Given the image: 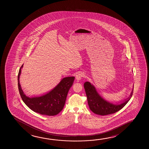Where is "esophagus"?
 <instances>
[{
  "label": "esophagus",
  "instance_id": "34e87169",
  "mask_svg": "<svg viewBox=\"0 0 149 149\" xmlns=\"http://www.w3.org/2000/svg\"><path fill=\"white\" fill-rule=\"evenodd\" d=\"M84 77V74L83 73H79L76 75L75 78L77 80H81V78Z\"/></svg>",
  "mask_w": 149,
  "mask_h": 149
}]
</instances>
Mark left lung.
Wrapping results in <instances>:
<instances>
[{
    "instance_id": "left-lung-1",
    "label": "left lung",
    "mask_w": 149,
    "mask_h": 149,
    "mask_svg": "<svg viewBox=\"0 0 149 149\" xmlns=\"http://www.w3.org/2000/svg\"><path fill=\"white\" fill-rule=\"evenodd\" d=\"M84 87L90 110L96 114L100 115L111 114L121 110L129 101L132 94V91L128 100L120 104L116 105L104 100L97 92L95 87L89 82L86 81L84 83Z\"/></svg>"
}]
</instances>
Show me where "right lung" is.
Here are the masks:
<instances>
[{"mask_svg":"<svg viewBox=\"0 0 149 149\" xmlns=\"http://www.w3.org/2000/svg\"><path fill=\"white\" fill-rule=\"evenodd\" d=\"M21 68L17 75L18 88L21 97L25 104L31 110L40 114L54 116L63 109L68 90L73 84L75 77H68L62 79L54 89L46 95L38 97L29 98L25 95L20 85V75Z\"/></svg>","mask_w":149,"mask_h":149,"instance_id":"right-lung-1","label":"right lung"}]
</instances>
